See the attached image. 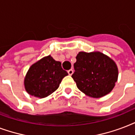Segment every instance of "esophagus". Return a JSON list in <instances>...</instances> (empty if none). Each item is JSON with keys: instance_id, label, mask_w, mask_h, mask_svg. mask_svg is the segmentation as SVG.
Returning a JSON list of instances; mask_svg holds the SVG:
<instances>
[{"instance_id": "esophagus-1", "label": "esophagus", "mask_w": 135, "mask_h": 135, "mask_svg": "<svg viewBox=\"0 0 135 135\" xmlns=\"http://www.w3.org/2000/svg\"><path fill=\"white\" fill-rule=\"evenodd\" d=\"M68 73L69 75H72L73 74V70L72 69H70V70H69L68 71Z\"/></svg>"}]
</instances>
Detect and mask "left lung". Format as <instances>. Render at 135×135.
I'll list each match as a JSON object with an SVG mask.
<instances>
[{
  "label": "left lung",
  "mask_w": 135,
  "mask_h": 135,
  "mask_svg": "<svg viewBox=\"0 0 135 135\" xmlns=\"http://www.w3.org/2000/svg\"><path fill=\"white\" fill-rule=\"evenodd\" d=\"M72 75L77 88L89 97L101 98L113 90L118 77L115 62L105 54L79 52Z\"/></svg>",
  "instance_id": "8db88e82"
}]
</instances>
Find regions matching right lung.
Returning <instances> with one entry per match:
<instances>
[{"instance_id":"add662e5","label":"right lung","mask_w":135,"mask_h":135,"mask_svg":"<svg viewBox=\"0 0 135 135\" xmlns=\"http://www.w3.org/2000/svg\"><path fill=\"white\" fill-rule=\"evenodd\" d=\"M68 75L51 56H46L30 67L25 76V90L37 98H45L59 87L63 77Z\"/></svg>"}]
</instances>
